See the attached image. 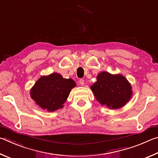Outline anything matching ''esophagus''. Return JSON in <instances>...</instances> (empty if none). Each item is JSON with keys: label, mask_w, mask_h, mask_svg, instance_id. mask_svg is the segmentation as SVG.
<instances>
[{"label": "esophagus", "mask_w": 158, "mask_h": 158, "mask_svg": "<svg viewBox=\"0 0 158 158\" xmlns=\"http://www.w3.org/2000/svg\"><path fill=\"white\" fill-rule=\"evenodd\" d=\"M84 84H85V81H84V80H82V79H81L79 81V85H84Z\"/></svg>", "instance_id": "esophagus-1"}]
</instances>
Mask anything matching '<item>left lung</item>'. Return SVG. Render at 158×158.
Returning <instances> with one entry per match:
<instances>
[{
	"label": "left lung",
	"instance_id": "1",
	"mask_svg": "<svg viewBox=\"0 0 158 158\" xmlns=\"http://www.w3.org/2000/svg\"><path fill=\"white\" fill-rule=\"evenodd\" d=\"M96 80L91 89L102 106L110 109H118L125 106L131 98V85L121 74L112 75L108 72H101Z\"/></svg>",
	"mask_w": 158,
	"mask_h": 158
}]
</instances>
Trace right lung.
<instances>
[{"label": "right lung", "instance_id": "obj_1", "mask_svg": "<svg viewBox=\"0 0 158 158\" xmlns=\"http://www.w3.org/2000/svg\"><path fill=\"white\" fill-rule=\"evenodd\" d=\"M72 79H66L57 73L41 76L30 90L31 98L39 106L48 112L64 107L71 89L76 87Z\"/></svg>", "mask_w": 158, "mask_h": 158}]
</instances>
